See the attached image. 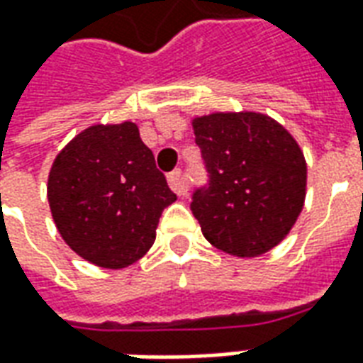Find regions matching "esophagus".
Segmentation results:
<instances>
[{
	"instance_id": "1",
	"label": "esophagus",
	"mask_w": 363,
	"mask_h": 363,
	"mask_svg": "<svg viewBox=\"0 0 363 363\" xmlns=\"http://www.w3.org/2000/svg\"><path fill=\"white\" fill-rule=\"evenodd\" d=\"M167 181H169V186L173 189V192H177L179 196L186 194V184H184V181H182V173L179 171V169H174L173 173H169Z\"/></svg>"
}]
</instances>
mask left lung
<instances>
[{
  "instance_id": "left-lung-1",
  "label": "left lung",
  "mask_w": 363,
  "mask_h": 363,
  "mask_svg": "<svg viewBox=\"0 0 363 363\" xmlns=\"http://www.w3.org/2000/svg\"><path fill=\"white\" fill-rule=\"evenodd\" d=\"M209 171L192 213L211 246L257 257L286 238L304 209L308 165L286 128L259 111H216L192 119Z\"/></svg>"
}]
</instances>
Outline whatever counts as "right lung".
<instances>
[{
  "label": "right lung",
  "instance_id": "add662e5",
  "mask_svg": "<svg viewBox=\"0 0 363 363\" xmlns=\"http://www.w3.org/2000/svg\"><path fill=\"white\" fill-rule=\"evenodd\" d=\"M174 200L133 121L80 130L48 174L59 235L74 254L104 269H123L146 256L161 211Z\"/></svg>",
  "mask_w": 363,
  "mask_h": 363
}]
</instances>
